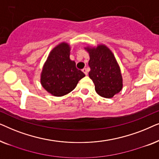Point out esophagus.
Masks as SVG:
<instances>
[{"label": "esophagus", "instance_id": "esophagus-1", "mask_svg": "<svg viewBox=\"0 0 159 159\" xmlns=\"http://www.w3.org/2000/svg\"><path fill=\"white\" fill-rule=\"evenodd\" d=\"M82 71L84 73V75H88V69H87L86 68H84L83 69H82Z\"/></svg>", "mask_w": 159, "mask_h": 159}]
</instances>
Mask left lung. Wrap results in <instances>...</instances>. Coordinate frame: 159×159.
Instances as JSON below:
<instances>
[{
  "mask_svg": "<svg viewBox=\"0 0 159 159\" xmlns=\"http://www.w3.org/2000/svg\"><path fill=\"white\" fill-rule=\"evenodd\" d=\"M85 49L90 55L89 77L95 84V91L101 97H114L123 87L121 70L114 54L104 45Z\"/></svg>",
  "mask_w": 159,
  "mask_h": 159,
  "instance_id": "1",
  "label": "left lung"
}]
</instances>
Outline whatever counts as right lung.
Wrapping results in <instances>:
<instances>
[{
	"mask_svg": "<svg viewBox=\"0 0 159 159\" xmlns=\"http://www.w3.org/2000/svg\"><path fill=\"white\" fill-rule=\"evenodd\" d=\"M70 46L61 43L52 50L43 66L40 82L45 90L54 96H63L76 88L85 75L76 67L69 58Z\"/></svg>",
	"mask_w": 159,
	"mask_h": 159,
	"instance_id": "obj_1",
	"label": "right lung"
}]
</instances>
